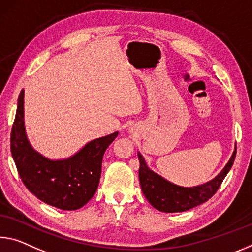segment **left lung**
Segmentation results:
<instances>
[{
    "label": "left lung",
    "instance_id": "8db88e82",
    "mask_svg": "<svg viewBox=\"0 0 252 252\" xmlns=\"http://www.w3.org/2000/svg\"><path fill=\"white\" fill-rule=\"evenodd\" d=\"M235 154H237V148L233 151L226 166L212 181L195 187H182L169 183L148 168L145 159L140 153H138V158L140 161L139 181H140L142 193L145 194L148 202L155 209L161 211V212L175 213L193 209V207L209 201L217 193L223 179L225 178L226 174L229 173L233 165Z\"/></svg>",
    "mask_w": 252,
    "mask_h": 252
}]
</instances>
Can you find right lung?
I'll return each mask as SVG.
<instances>
[{
	"label": "right lung",
	"instance_id": "obj_1",
	"mask_svg": "<svg viewBox=\"0 0 252 252\" xmlns=\"http://www.w3.org/2000/svg\"><path fill=\"white\" fill-rule=\"evenodd\" d=\"M21 91L11 131V154L26 187L46 204L65 211L81 209L96 193L102 159L118 132L92 140L68 159L50 160L28 141Z\"/></svg>",
	"mask_w": 252,
	"mask_h": 252
}]
</instances>
